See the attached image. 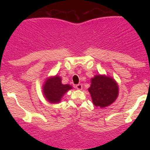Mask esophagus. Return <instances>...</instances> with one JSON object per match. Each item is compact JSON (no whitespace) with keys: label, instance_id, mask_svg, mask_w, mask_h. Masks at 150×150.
I'll return each mask as SVG.
<instances>
[{"label":"esophagus","instance_id":"obj_1","mask_svg":"<svg viewBox=\"0 0 150 150\" xmlns=\"http://www.w3.org/2000/svg\"><path fill=\"white\" fill-rule=\"evenodd\" d=\"M75 88L77 89H82V84H80V83L77 84V85H75Z\"/></svg>","mask_w":150,"mask_h":150}]
</instances>
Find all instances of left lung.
I'll return each instance as SVG.
<instances>
[{"mask_svg": "<svg viewBox=\"0 0 150 150\" xmlns=\"http://www.w3.org/2000/svg\"><path fill=\"white\" fill-rule=\"evenodd\" d=\"M92 85L88 89L93 104L104 108L109 106L116 99L118 87L111 77L105 75H97L92 79Z\"/></svg>", "mask_w": 150, "mask_h": 150, "instance_id": "1", "label": "left lung"}]
</instances>
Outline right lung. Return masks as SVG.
<instances>
[{"instance_id":"1","label":"right lung","mask_w":150,"mask_h":150,"mask_svg":"<svg viewBox=\"0 0 150 150\" xmlns=\"http://www.w3.org/2000/svg\"><path fill=\"white\" fill-rule=\"evenodd\" d=\"M72 89L69 85H63L61 78L55 76L47 79L44 85V94L48 101L51 103H58L67 91Z\"/></svg>"}]
</instances>
